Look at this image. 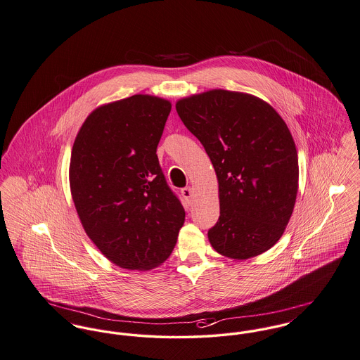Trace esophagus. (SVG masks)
<instances>
[{"label": "esophagus", "instance_id": "1", "mask_svg": "<svg viewBox=\"0 0 360 360\" xmlns=\"http://www.w3.org/2000/svg\"><path fill=\"white\" fill-rule=\"evenodd\" d=\"M192 193H193V191H192L191 187H186V188L181 190V195L184 196V199H186L188 203H191Z\"/></svg>", "mask_w": 360, "mask_h": 360}]
</instances>
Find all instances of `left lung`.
<instances>
[{"label": "left lung", "mask_w": 360, "mask_h": 360, "mask_svg": "<svg viewBox=\"0 0 360 360\" xmlns=\"http://www.w3.org/2000/svg\"><path fill=\"white\" fill-rule=\"evenodd\" d=\"M176 110L216 170L212 247L231 259L261 255L283 236L297 195V151L285 121L258 96L219 89L181 98Z\"/></svg>", "instance_id": "left-lung-1"}]
</instances>
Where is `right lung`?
Instances as JSON below:
<instances>
[{
	"label": "right lung",
	"mask_w": 360,
	"mask_h": 360,
	"mask_svg": "<svg viewBox=\"0 0 360 360\" xmlns=\"http://www.w3.org/2000/svg\"><path fill=\"white\" fill-rule=\"evenodd\" d=\"M170 109L168 99L147 94L102 105L73 143L70 186L77 216L96 248L122 269L164 264L186 219L155 154Z\"/></svg>",
	"instance_id": "1"
}]
</instances>
